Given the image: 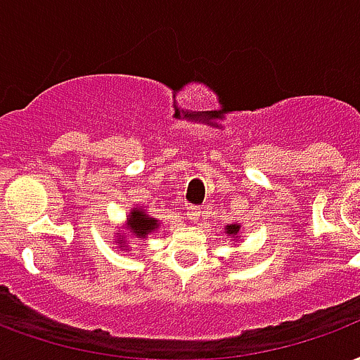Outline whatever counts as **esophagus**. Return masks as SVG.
I'll return each instance as SVG.
<instances>
[{
	"instance_id": "esophagus-1",
	"label": "esophagus",
	"mask_w": 360,
	"mask_h": 360,
	"mask_svg": "<svg viewBox=\"0 0 360 360\" xmlns=\"http://www.w3.org/2000/svg\"><path fill=\"white\" fill-rule=\"evenodd\" d=\"M200 215H202V210L198 206H191L187 210V217H188V219L196 221V219H198V217H200Z\"/></svg>"
}]
</instances>
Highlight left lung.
<instances>
[{"mask_svg":"<svg viewBox=\"0 0 360 360\" xmlns=\"http://www.w3.org/2000/svg\"><path fill=\"white\" fill-rule=\"evenodd\" d=\"M238 231H240V225H238V223H234V225H227V234L231 236V238H234V236L238 234Z\"/></svg>","mask_w":360,"mask_h":360,"instance_id":"left-lung-1","label":"left lung"}]
</instances>
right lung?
Listing matches in <instances>:
<instances>
[{
  "instance_id": "1",
  "label": "right lung",
  "mask_w": 360,
  "mask_h": 360,
  "mask_svg": "<svg viewBox=\"0 0 360 360\" xmlns=\"http://www.w3.org/2000/svg\"><path fill=\"white\" fill-rule=\"evenodd\" d=\"M126 227L131 231L137 238H145L146 234L153 233L154 229H158V223H156V219L154 217H150V215L146 214V212H143L141 207H133L131 214H129V217H127L126 221ZM118 244H122V250H126V240H118Z\"/></svg>"
}]
</instances>
